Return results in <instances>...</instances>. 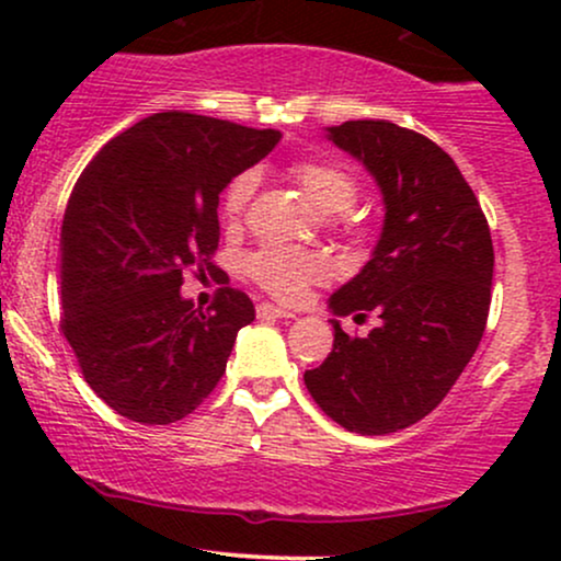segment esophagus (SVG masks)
<instances>
[{
  "label": "esophagus",
  "mask_w": 561,
  "mask_h": 561,
  "mask_svg": "<svg viewBox=\"0 0 561 561\" xmlns=\"http://www.w3.org/2000/svg\"><path fill=\"white\" fill-rule=\"evenodd\" d=\"M259 317L261 319H295V313L285 311V308H279V306H272V302H261Z\"/></svg>",
  "instance_id": "1"
}]
</instances>
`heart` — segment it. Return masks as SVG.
Returning <instances> with one entry per match:
<instances>
[{
	"label": "heart",
	"mask_w": 561,
	"mask_h": 561,
	"mask_svg": "<svg viewBox=\"0 0 561 561\" xmlns=\"http://www.w3.org/2000/svg\"><path fill=\"white\" fill-rule=\"evenodd\" d=\"M289 173L321 214L347 210L358 195L356 179L340 165L324 163V160H298ZM255 182H259V176L253 171L240 173L224 192V214L229 218L240 216L248 199L253 197ZM248 272L274 298L295 302L302 298L308 285L324 279L327 263L317 253H308L300 248H263L255 255H250Z\"/></svg>",
	"instance_id": "b5f03b06"
}]
</instances>
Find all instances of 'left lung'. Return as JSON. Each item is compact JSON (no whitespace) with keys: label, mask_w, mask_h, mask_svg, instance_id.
Listing matches in <instances>:
<instances>
[{"label":"left lung","mask_w":561,"mask_h":561,"mask_svg":"<svg viewBox=\"0 0 561 561\" xmlns=\"http://www.w3.org/2000/svg\"><path fill=\"white\" fill-rule=\"evenodd\" d=\"M327 139L371 173L385 203L371 259L332 295L330 311H371L379 324L351 337L330 319L332 353L302 379L340 427L398 433L446 398L478 351L491 308V229L433 139L390 121H345Z\"/></svg>","instance_id":"left-lung-1"}]
</instances>
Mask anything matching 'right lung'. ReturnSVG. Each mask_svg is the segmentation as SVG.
Instances as JSON below:
<instances>
[{
  "instance_id": "add662e5",
  "label": "right lung",
  "mask_w": 561,
  "mask_h": 561,
  "mask_svg": "<svg viewBox=\"0 0 561 561\" xmlns=\"http://www.w3.org/2000/svg\"><path fill=\"white\" fill-rule=\"evenodd\" d=\"M279 139L276 128L156 113L76 182L60 231L62 334L89 388L126 420H184L227 371L253 300L221 287L199 311L182 298L184 274L214 272L218 195Z\"/></svg>"
}]
</instances>
